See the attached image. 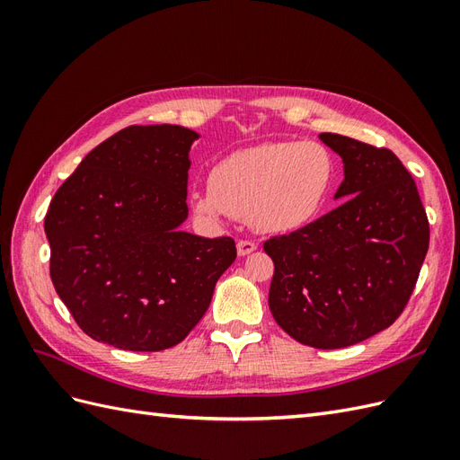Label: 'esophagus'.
<instances>
[{"instance_id":"obj_1","label":"esophagus","mask_w":460,"mask_h":460,"mask_svg":"<svg viewBox=\"0 0 460 460\" xmlns=\"http://www.w3.org/2000/svg\"><path fill=\"white\" fill-rule=\"evenodd\" d=\"M235 247H238V255H240V257H245V255L255 252L257 243H255V242H249V240H240L238 243H235Z\"/></svg>"}]
</instances>
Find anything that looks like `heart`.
<instances>
[{
	"label": "heart",
	"instance_id": "1",
	"mask_svg": "<svg viewBox=\"0 0 460 460\" xmlns=\"http://www.w3.org/2000/svg\"><path fill=\"white\" fill-rule=\"evenodd\" d=\"M336 178L338 161L328 146L269 142L218 161L191 203L207 220L230 215L261 234H289L324 211Z\"/></svg>",
	"mask_w": 460,
	"mask_h": 460
}]
</instances>
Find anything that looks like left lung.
<instances>
[{
	"mask_svg": "<svg viewBox=\"0 0 460 460\" xmlns=\"http://www.w3.org/2000/svg\"><path fill=\"white\" fill-rule=\"evenodd\" d=\"M343 161L333 211L274 235L269 307L286 333L340 349L392 326L419 280L429 225L419 190L394 151L353 137L318 136Z\"/></svg>",
	"mask_w": 460,
	"mask_h": 460,
	"instance_id": "left-lung-1",
	"label": "left lung"
}]
</instances>
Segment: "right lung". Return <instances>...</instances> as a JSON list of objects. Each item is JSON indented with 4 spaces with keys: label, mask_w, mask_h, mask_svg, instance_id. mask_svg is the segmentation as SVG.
<instances>
[{
    "label": "right lung",
    "mask_w": 460,
    "mask_h": 460,
    "mask_svg": "<svg viewBox=\"0 0 460 460\" xmlns=\"http://www.w3.org/2000/svg\"><path fill=\"white\" fill-rule=\"evenodd\" d=\"M176 124L128 127L82 159L44 220L55 291L82 332L124 351L182 341L235 259L232 238L184 232L190 147Z\"/></svg>",
    "instance_id": "add662e5"
}]
</instances>
